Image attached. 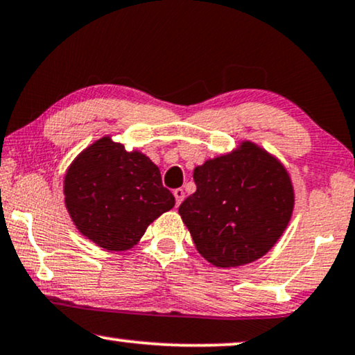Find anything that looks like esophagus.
I'll return each instance as SVG.
<instances>
[{
    "mask_svg": "<svg viewBox=\"0 0 355 355\" xmlns=\"http://www.w3.org/2000/svg\"><path fill=\"white\" fill-rule=\"evenodd\" d=\"M173 196H175V201H177V206H180L182 204V201L184 199V191L182 188H177L173 189Z\"/></svg>",
    "mask_w": 355,
    "mask_h": 355,
    "instance_id": "obj_1",
    "label": "esophagus"
}]
</instances>
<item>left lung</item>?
<instances>
[{"label": "left lung", "instance_id": "1", "mask_svg": "<svg viewBox=\"0 0 355 355\" xmlns=\"http://www.w3.org/2000/svg\"><path fill=\"white\" fill-rule=\"evenodd\" d=\"M196 191L178 214L198 252L212 266L251 263L270 251L286 230L294 188L286 167L252 141L209 159L193 172Z\"/></svg>", "mask_w": 355, "mask_h": 355}]
</instances>
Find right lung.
<instances>
[{"mask_svg": "<svg viewBox=\"0 0 355 355\" xmlns=\"http://www.w3.org/2000/svg\"><path fill=\"white\" fill-rule=\"evenodd\" d=\"M64 202L73 225L106 251L133 248L175 198L146 154L103 137L85 148L64 177Z\"/></svg>", "mask_w": 355, "mask_h": 355, "instance_id": "obj_1", "label": "right lung"}]
</instances>
